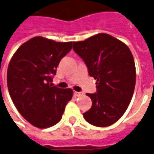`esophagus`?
<instances>
[{
	"label": "esophagus",
	"instance_id": "34e87169",
	"mask_svg": "<svg viewBox=\"0 0 154 154\" xmlns=\"http://www.w3.org/2000/svg\"><path fill=\"white\" fill-rule=\"evenodd\" d=\"M75 95L76 97H80V96H82L83 94L82 92H77V91H75Z\"/></svg>",
	"mask_w": 154,
	"mask_h": 154
}]
</instances>
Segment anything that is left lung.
Here are the masks:
<instances>
[{"instance_id": "obj_1", "label": "left lung", "mask_w": 154, "mask_h": 154, "mask_svg": "<svg viewBox=\"0 0 154 154\" xmlns=\"http://www.w3.org/2000/svg\"><path fill=\"white\" fill-rule=\"evenodd\" d=\"M73 49L97 80V93L86 94L92 106L83 113L85 120L101 128L113 124L124 115L134 94L136 71L130 49L114 37L100 33L74 42Z\"/></svg>"}]
</instances>
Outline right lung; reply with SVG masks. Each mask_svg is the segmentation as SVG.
<instances>
[{
  "label": "right lung",
  "mask_w": 154,
  "mask_h": 154,
  "mask_svg": "<svg viewBox=\"0 0 154 154\" xmlns=\"http://www.w3.org/2000/svg\"><path fill=\"white\" fill-rule=\"evenodd\" d=\"M72 48V42H57L37 36L14 53L7 72L10 97L23 117L38 128H50L61 120L72 89L53 86L60 60Z\"/></svg>",
  "instance_id": "add662e5"
}]
</instances>
